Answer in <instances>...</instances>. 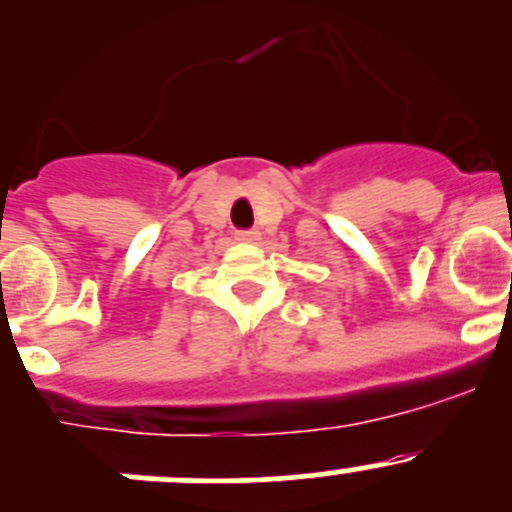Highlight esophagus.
<instances>
[{
    "label": "esophagus",
    "mask_w": 512,
    "mask_h": 512,
    "mask_svg": "<svg viewBox=\"0 0 512 512\" xmlns=\"http://www.w3.org/2000/svg\"><path fill=\"white\" fill-rule=\"evenodd\" d=\"M235 240H240V242H257V240H260V230H255V227H252V230H237L235 232Z\"/></svg>",
    "instance_id": "esophagus-1"
}]
</instances>
